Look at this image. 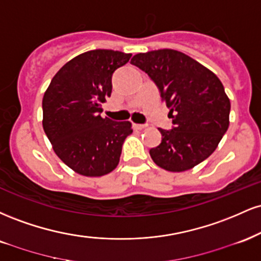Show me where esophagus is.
<instances>
[{"label": "esophagus", "instance_id": "obj_1", "mask_svg": "<svg viewBox=\"0 0 261 261\" xmlns=\"http://www.w3.org/2000/svg\"><path fill=\"white\" fill-rule=\"evenodd\" d=\"M134 127L136 128V130H143V128H146V125H142V124H134Z\"/></svg>", "mask_w": 261, "mask_h": 261}]
</instances>
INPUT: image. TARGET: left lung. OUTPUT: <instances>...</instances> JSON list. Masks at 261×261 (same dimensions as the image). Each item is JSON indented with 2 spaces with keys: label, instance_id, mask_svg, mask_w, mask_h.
<instances>
[{
  "label": "left lung",
  "instance_id": "left-lung-1",
  "mask_svg": "<svg viewBox=\"0 0 261 261\" xmlns=\"http://www.w3.org/2000/svg\"><path fill=\"white\" fill-rule=\"evenodd\" d=\"M160 88L173 119L172 130L158 128L162 142L149 149L168 172H185L214 153L229 125L230 101L218 77L180 51L161 49L131 60Z\"/></svg>",
  "mask_w": 261,
  "mask_h": 261
}]
</instances>
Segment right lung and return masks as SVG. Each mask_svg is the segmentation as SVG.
<instances>
[{"mask_svg": "<svg viewBox=\"0 0 261 261\" xmlns=\"http://www.w3.org/2000/svg\"><path fill=\"white\" fill-rule=\"evenodd\" d=\"M131 54L91 50L62 66L43 98V127L54 152L85 176L113 172L122 143L133 134L130 121L101 118V103L112 94V76Z\"/></svg>", "mask_w": 261, "mask_h": 261, "instance_id": "obj_1", "label": "right lung"}]
</instances>
